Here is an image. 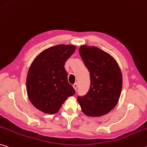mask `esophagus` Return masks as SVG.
<instances>
[{"label":"esophagus","instance_id":"1","mask_svg":"<svg viewBox=\"0 0 147 147\" xmlns=\"http://www.w3.org/2000/svg\"><path fill=\"white\" fill-rule=\"evenodd\" d=\"M73 86L74 89L75 90H77V88H78V84L77 83H75V84H73Z\"/></svg>","mask_w":147,"mask_h":147}]
</instances>
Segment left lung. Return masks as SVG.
<instances>
[{"label": "left lung", "mask_w": 147, "mask_h": 147, "mask_svg": "<svg viewBox=\"0 0 147 147\" xmlns=\"http://www.w3.org/2000/svg\"><path fill=\"white\" fill-rule=\"evenodd\" d=\"M78 51L90 75L88 94L77 98L81 110L92 117L107 115L117 105L122 92L119 65L111 55L96 46L82 45Z\"/></svg>", "instance_id": "8db88e82"}]
</instances>
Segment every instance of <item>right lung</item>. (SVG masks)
Returning a JSON list of instances; mask_svg holds the SVG:
<instances>
[{
    "instance_id": "right-lung-1",
    "label": "right lung",
    "mask_w": 147,
    "mask_h": 147,
    "mask_svg": "<svg viewBox=\"0 0 147 147\" xmlns=\"http://www.w3.org/2000/svg\"><path fill=\"white\" fill-rule=\"evenodd\" d=\"M76 48L71 44L52 46L43 50L32 62L27 76V93L38 110L49 115L57 113L68 97L75 94L64 66Z\"/></svg>"
}]
</instances>
